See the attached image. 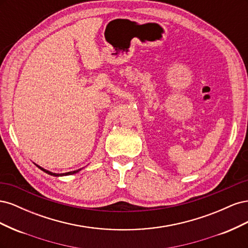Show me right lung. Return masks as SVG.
Here are the masks:
<instances>
[{"mask_svg": "<svg viewBox=\"0 0 248 248\" xmlns=\"http://www.w3.org/2000/svg\"><path fill=\"white\" fill-rule=\"evenodd\" d=\"M37 166V164H36ZM41 170H43L44 172H46V174H48V175H51V176H55V177H59V176H68V175H72V174H77V172H78L81 169H79V170H73V171H68V172H65V174H56V172H51V171H49V170H44L43 168H41V167H39V166H37Z\"/></svg>", "mask_w": 248, "mask_h": 248, "instance_id": "add662e5", "label": "right lung"}]
</instances>
